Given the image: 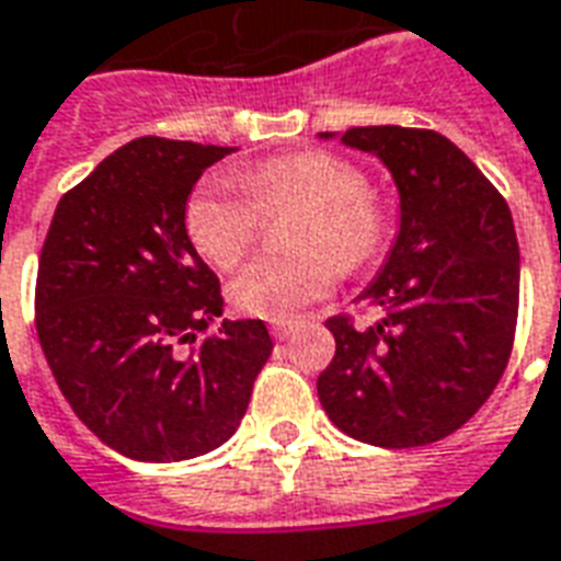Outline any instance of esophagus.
<instances>
[{
    "instance_id": "1",
    "label": "esophagus",
    "mask_w": 561,
    "mask_h": 561,
    "mask_svg": "<svg viewBox=\"0 0 561 561\" xmlns=\"http://www.w3.org/2000/svg\"><path fill=\"white\" fill-rule=\"evenodd\" d=\"M293 331H296V328L289 325V322H277V325H272V336H275V340H280V343H284V340H289V336H293Z\"/></svg>"
}]
</instances>
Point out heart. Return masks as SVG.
<instances>
[{"mask_svg": "<svg viewBox=\"0 0 561 561\" xmlns=\"http://www.w3.org/2000/svg\"><path fill=\"white\" fill-rule=\"evenodd\" d=\"M206 176L185 201V233L216 268H233L260 233V216L293 213L289 260H256L230 286L236 307L256 319L286 322L331 293L340 268H357L378 254L387 209L345 159L298 150L268 159L239 176Z\"/></svg>", "mask_w": 561, "mask_h": 561, "instance_id": "obj_1", "label": "heart"}]
</instances>
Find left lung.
<instances>
[{
  "label": "left lung",
  "mask_w": 561,
  "mask_h": 561,
  "mask_svg": "<svg viewBox=\"0 0 561 561\" xmlns=\"http://www.w3.org/2000/svg\"><path fill=\"white\" fill-rule=\"evenodd\" d=\"M340 141L376 153L393 174L399 236L357 296L381 313L376 325L325 322L336 352L316 381L319 402L364 444H435L485 405L512 355L520 296L512 213L440 133L352 126Z\"/></svg>",
  "instance_id": "1"
}]
</instances>
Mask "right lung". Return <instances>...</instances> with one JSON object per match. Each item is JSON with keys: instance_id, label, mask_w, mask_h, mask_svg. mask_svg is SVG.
<instances>
[{"instance_id": "right-lung-1", "label": "right lung", "mask_w": 561, "mask_h": 561, "mask_svg": "<svg viewBox=\"0 0 561 561\" xmlns=\"http://www.w3.org/2000/svg\"><path fill=\"white\" fill-rule=\"evenodd\" d=\"M230 150L129 141L58 201L41 248L46 364L73 414L136 461H185L225 444L272 355L260 319H225L201 336L225 298L185 233V201Z\"/></svg>"}]
</instances>
